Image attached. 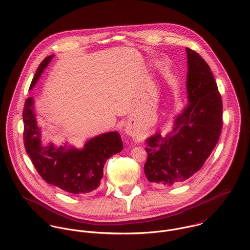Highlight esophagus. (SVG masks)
Wrapping results in <instances>:
<instances>
[{
  "label": "esophagus",
  "mask_w": 250,
  "mask_h": 250,
  "mask_svg": "<svg viewBox=\"0 0 250 250\" xmlns=\"http://www.w3.org/2000/svg\"><path fill=\"white\" fill-rule=\"evenodd\" d=\"M126 134H127L128 136H131V137H134V136H135L134 131H132V130H130V129H126Z\"/></svg>",
  "instance_id": "obj_1"
}]
</instances>
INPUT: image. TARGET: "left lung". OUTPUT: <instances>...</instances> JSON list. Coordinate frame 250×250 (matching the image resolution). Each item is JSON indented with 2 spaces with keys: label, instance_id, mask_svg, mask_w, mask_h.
Masks as SVG:
<instances>
[{
  "label": "left lung",
  "instance_id": "obj_1",
  "mask_svg": "<svg viewBox=\"0 0 250 250\" xmlns=\"http://www.w3.org/2000/svg\"><path fill=\"white\" fill-rule=\"evenodd\" d=\"M186 51L188 103L174 117L171 132L166 137L157 132L145 141L148 157L144 173L158 185L172 186L196 173L221 133L222 101L213 73L196 52Z\"/></svg>",
  "mask_w": 250,
  "mask_h": 250
}]
</instances>
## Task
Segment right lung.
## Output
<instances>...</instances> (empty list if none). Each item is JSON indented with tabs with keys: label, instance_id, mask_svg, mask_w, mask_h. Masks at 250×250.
Returning <instances> with one entry per match:
<instances>
[{
	"label": "right lung",
	"instance_id": "1",
	"mask_svg": "<svg viewBox=\"0 0 250 250\" xmlns=\"http://www.w3.org/2000/svg\"><path fill=\"white\" fill-rule=\"evenodd\" d=\"M54 55L39 64L30 89L48 66ZM24 144L39 175L48 184L72 194H83L96 189L103 178L104 165L108 158L122 151L123 143L117 132H108L87 141L82 149L57 147L54 143L43 146L41 131L37 126L35 101L29 97L24 105Z\"/></svg>",
	"mask_w": 250,
	"mask_h": 250
}]
</instances>
